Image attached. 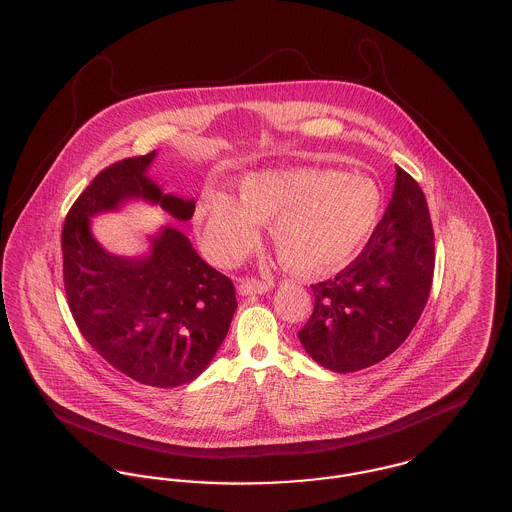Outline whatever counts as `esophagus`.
<instances>
[{
  "mask_svg": "<svg viewBox=\"0 0 512 512\" xmlns=\"http://www.w3.org/2000/svg\"><path fill=\"white\" fill-rule=\"evenodd\" d=\"M272 288V282L268 280H259V278H242L240 286H238V292L242 295H257V293L268 292Z\"/></svg>",
  "mask_w": 512,
  "mask_h": 512,
  "instance_id": "obj_1",
  "label": "esophagus"
}]
</instances>
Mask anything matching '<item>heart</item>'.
<instances>
[{
    "mask_svg": "<svg viewBox=\"0 0 512 512\" xmlns=\"http://www.w3.org/2000/svg\"><path fill=\"white\" fill-rule=\"evenodd\" d=\"M384 194L361 172L278 169L251 172L240 199L209 192L199 207L201 240L220 263H236L268 222L274 251L299 274H320L349 263L376 230Z\"/></svg>",
    "mask_w": 512,
    "mask_h": 512,
    "instance_id": "heart-1",
    "label": "heart"
}]
</instances>
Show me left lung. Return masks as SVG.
Masks as SVG:
<instances>
[{
  "instance_id": "8db88e82",
  "label": "left lung",
  "mask_w": 512,
  "mask_h": 512,
  "mask_svg": "<svg viewBox=\"0 0 512 512\" xmlns=\"http://www.w3.org/2000/svg\"><path fill=\"white\" fill-rule=\"evenodd\" d=\"M390 205L363 251L336 278L313 284L315 309L299 340L318 365L353 372L391 355L430 297L436 253L426 197L395 167Z\"/></svg>"
}]
</instances>
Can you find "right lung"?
<instances>
[{"label":"right lung","instance_id":"right-lung-1","mask_svg":"<svg viewBox=\"0 0 512 512\" xmlns=\"http://www.w3.org/2000/svg\"><path fill=\"white\" fill-rule=\"evenodd\" d=\"M153 157L155 151L105 167L78 195L61 232L63 284L80 334L109 365L140 384L176 388L211 363L238 301L232 280L174 228L153 238L144 259L111 255L92 238L90 217L130 197L192 219L194 199L163 194L147 178Z\"/></svg>","mask_w":512,"mask_h":512}]
</instances>
